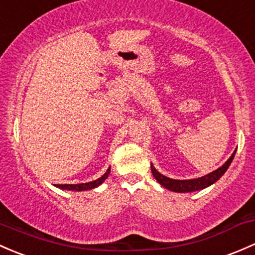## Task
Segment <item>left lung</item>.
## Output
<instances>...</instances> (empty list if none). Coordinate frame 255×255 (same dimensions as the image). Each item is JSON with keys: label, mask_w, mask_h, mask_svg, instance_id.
<instances>
[{"label": "left lung", "mask_w": 255, "mask_h": 255, "mask_svg": "<svg viewBox=\"0 0 255 255\" xmlns=\"http://www.w3.org/2000/svg\"><path fill=\"white\" fill-rule=\"evenodd\" d=\"M236 151L233 152L232 156L227 159V162L222 167H220L219 169L214 170V172L209 173L207 175H204L201 178H196V179H189V180H177V179H170V178L164 177L161 173L157 172L156 168L151 164V170L153 177L156 178L157 182L159 183L162 186L168 189V190L175 191V193H189V191H195L200 190V189L206 188V186L214 184L215 182L220 179L222 175L225 174L226 170L230 167L231 162L233 161V157H235Z\"/></svg>", "instance_id": "obj_1"}]
</instances>
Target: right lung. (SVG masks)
I'll return each instance as SVG.
<instances>
[{"mask_svg": "<svg viewBox=\"0 0 255 255\" xmlns=\"http://www.w3.org/2000/svg\"><path fill=\"white\" fill-rule=\"evenodd\" d=\"M110 173V168H108L106 173L102 175L101 178H98L97 180H93V182H89V183H82V184H57V188H61L65 189V190H75V191H82V190H89V189H93L97 188L98 185H101L104 180L108 178Z\"/></svg>", "mask_w": 255, "mask_h": 255, "instance_id": "obj_1", "label": "right lung"}]
</instances>
